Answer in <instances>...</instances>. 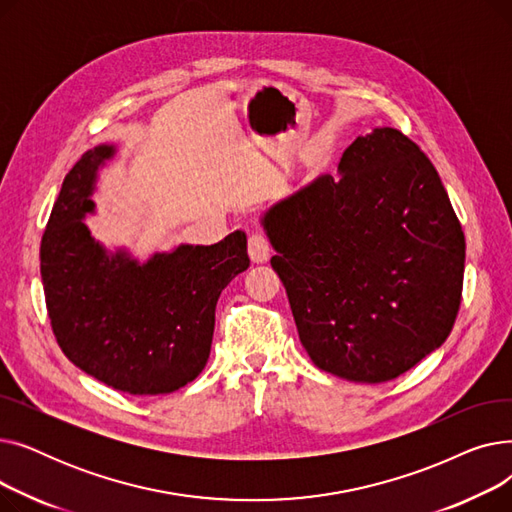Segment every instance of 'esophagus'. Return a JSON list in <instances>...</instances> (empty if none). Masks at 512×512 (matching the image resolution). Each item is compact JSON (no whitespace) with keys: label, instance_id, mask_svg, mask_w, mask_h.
<instances>
[{"label":"esophagus","instance_id":"esophagus-1","mask_svg":"<svg viewBox=\"0 0 512 512\" xmlns=\"http://www.w3.org/2000/svg\"><path fill=\"white\" fill-rule=\"evenodd\" d=\"M249 257L253 263H265L267 259H270V253H272V247H270V240H267V236L263 232H253L249 236Z\"/></svg>","mask_w":512,"mask_h":512}]
</instances>
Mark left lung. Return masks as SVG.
<instances>
[{
  "instance_id": "obj_1",
  "label": "left lung",
  "mask_w": 512,
  "mask_h": 512,
  "mask_svg": "<svg viewBox=\"0 0 512 512\" xmlns=\"http://www.w3.org/2000/svg\"><path fill=\"white\" fill-rule=\"evenodd\" d=\"M311 361L342 380L398 378L444 344L461 305L465 234L427 155L375 128L261 218Z\"/></svg>"
}]
</instances>
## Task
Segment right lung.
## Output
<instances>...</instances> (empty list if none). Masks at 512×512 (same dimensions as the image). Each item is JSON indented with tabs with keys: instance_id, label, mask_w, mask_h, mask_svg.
Instances as JSON below:
<instances>
[{
	"instance_id": "right-lung-1",
	"label": "right lung",
	"mask_w": 512,
	"mask_h": 512,
	"mask_svg": "<svg viewBox=\"0 0 512 512\" xmlns=\"http://www.w3.org/2000/svg\"><path fill=\"white\" fill-rule=\"evenodd\" d=\"M116 153L99 145L64 178L41 240V280L51 330L64 355L95 380L128 394H168L203 371L215 305L249 267L247 234L180 245L145 263L107 253L83 222L93 213L97 170Z\"/></svg>"
}]
</instances>
